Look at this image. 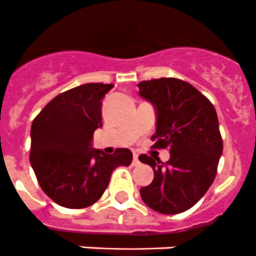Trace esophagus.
I'll return each mask as SVG.
<instances>
[{"instance_id": "esophagus-1", "label": "esophagus", "mask_w": 256, "mask_h": 256, "mask_svg": "<svg viewBox=\"0 0 256 256\" xmlns=\"http://www.w3.org/2000/svg\"><path fill=\"white\" fill-rule=\"evenodd\" d=\"M138 164H140V160H138V154H134V166H138Z\"/></svg>"}]
</instances>
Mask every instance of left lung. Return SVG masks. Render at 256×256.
I'll return each mask as SVG.
<instances>
[{"label": "left lung", "mask_w": 256, "mask_h": 256, "mask_svg": "<svg viewBox=\"0 0 256 256\" xmlns=\"http://www.w3.org/2000/svg\"><path fill=\"white\" fill-rule=\"evenodd\" d=\"M138 94L157 111L153 148L169 149L164 164L141 154L154 178L140 189L145 205L161 214H178L201 200L216 176L224 149L216 108L196 87L176 78L138 83Z\"/></svg>", "instance_id": "8db88e82"}]
</instances>
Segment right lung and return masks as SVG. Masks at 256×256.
Returning <instances> with one entry per match:
<instances>
[{"label":"right lung","instance_id":"obj_1","mask_svg":"<svg viewBox=\"0 0 256 256\" xmlns=\"http://www.w3.org/2000/svg\"><path fill=\"white\" fill-rule=\"evenodd\" d=\"M114 84L87 83L59 94L32 124V164L44 193L58 205L83 209L107 189L114 169L132 162L128 148L106 154L91 146L102 124V100Z\"/></svg>","mask_w":256,"mask_h":256}]
</instances>
